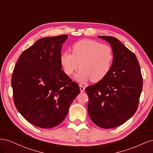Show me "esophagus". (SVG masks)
Here are the masks:
<instances>
[{"label":"esophagus","mask_w":153,"mask_h":153,"mask_svg":"<svg viewBox=\"0 0 153 153\" xmlns=\"http://www.w3.org/2000/svg\"><path fill=\"white\" fill-rule=\"evenodd\" d=\"M85 87L84 85H80V92H84V91H85Z\"/></svg>","instance_id":"obj_1"}]
</instances>
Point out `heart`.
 Segmentation results:
<instances>
[{"mask_svg":"<svg viewBox=\"0 0 153 153\" xmlns=\"http://www.w3.org/2000/svg\"><path fill=\"white\" fill-rule=\"evenodd\" d=\"M72 53L64 52L60 61L64 71L71 75L81 68L75 75V79L84 83L91 79L99 82L108 75L114 61V52L110 46L103 45L98 41L84 39L74 44Z\"/></svg>","mask_w":153,"mask_h":153,"instance_id":"obj_1","label":"heart"}]
</instances>
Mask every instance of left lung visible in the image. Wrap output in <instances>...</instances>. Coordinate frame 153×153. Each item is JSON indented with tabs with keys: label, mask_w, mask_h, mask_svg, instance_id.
<instances>
[{
	"label": "left lung",
	"mask_w": 153,
	"mask_h": 153,
	"mask_svg": "<svg viewBox=\"0 0 153 153\" xmlns=\"http://www.w3.org/2000/svg\"><path fill=\"white\" fill-rule=\"evenodd\" d=\"M108 42L114 61L103 80L85 88L89 97L88 113L97 126L113 128L136 112L142 91V76L136 55L112 36H99Z\"/></svg>",
	"instance_id": "left-lung-1"
}]
</instances>
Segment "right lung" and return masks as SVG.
<instances>
[{
  "instance_id": "right-lung-1",
  "label": "right lung",
  "mask_w": 153,
  "mask_h": 153,
  "mask_svg": "<svg viewBox=\"0 0 153 153\" xmlns=\"http://www.w3.org/2000/svg\"><path fill=\"white\" fill-rule=\"evenodd\" d=\"M68 35L47 37L25 50L13 70L14 103L34 126L52 128L65 119L80 87L62 70V44Z\"/></svg>"
}]
</instances>
